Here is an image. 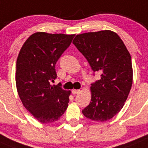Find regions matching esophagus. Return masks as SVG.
<instances>
[{
  "mask_svg": "<svg viewBox=\"0 0 148 148\" xmlns=\"http://www.w3.org/2000/svg\"><path fill=\"white\" fill-rule=\"evenodd\" d=\"M79 92H80V90H79V89H74V90H72L73 94H79Z\"/></svg>",
  "mask_w": 148,
  "mask_h": 148,
  "instance_id": "1",
  "label": "esophagus"
}]
</instances>
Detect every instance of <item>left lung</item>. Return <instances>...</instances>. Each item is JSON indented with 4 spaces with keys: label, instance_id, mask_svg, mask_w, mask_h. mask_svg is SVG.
<instances>
[{
    "label": "left lung",
    "instance_id": "1",
    "mask_svg": "<svg viewBox=\"0 0 148 148\" xmlns=\"http://www.w3.org/2000/svg\"><path fill=\"white\" fill-rule=\"evenodd\" d=\"M73 43L101 78L91 84V100L82 110L86 118L106 122L120 111L133 82L131 57L116 33L110 30L77 34Z\"/></svg>",
    "mask_w": 148,
    "mask_h": 148
}]
</instances>
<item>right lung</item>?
Segmentation results:
<instances>
[{
  "mask_svg": "<svg viewBox=\"0 0 148 148\" xmlns=\"http://www.w3.org/2000/svg\"><path fill=\"white\" fill-rule=\"evenodd\" d=\"M75 34H32L23 45L16 64L15 80L23 105L42 123L56 122L64 114L70 90L51 86L57 78L55 65Z\"/></svg>",
  "mask_w": 148,
  "mask_h": 148,
  "instance_id": "1",
  "label": "right lung"
}]
</instances>
